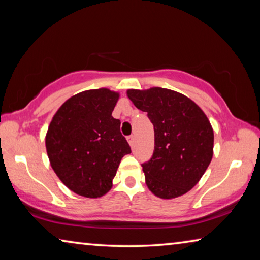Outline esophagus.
I'll use <instances>...</instances> for the list:
<instances>
[{
    "label": "esophagus",
    "instance_id": "1",
    "mask_svg": "<svg viewBox=\"0 0 260 260\" xmlns=\"http://www.w3.org/2000/svg\"><path fill=\"white\" fill-rule=\"evenodd\" d=\"M127 141H128L129 146L133 147V144H134V136L133 135H129L128 138H127Z\"/></svg>",
    "mask_w": 260,
    "mask_h": 260
}]
</instances>
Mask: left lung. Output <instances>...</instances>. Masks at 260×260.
<instances>
[{"label": "left lung", "mask_w": 260, "mask_h": 260, "mask_svg": "<svg viewBox=\"0 0 260 260\" xmlns=\"http://www.w3.org/2000/svg\"><path fill=\"white\" fill-rule=\"evenodd\" d=\"M127 96L148 113L155 131V150L142 164L149 190L164 200L188 192L213 156L214 136L208 117L187 96L166 88L128 89Z\"/></svg>", "instance_id": "obj_1"}]
</instances>
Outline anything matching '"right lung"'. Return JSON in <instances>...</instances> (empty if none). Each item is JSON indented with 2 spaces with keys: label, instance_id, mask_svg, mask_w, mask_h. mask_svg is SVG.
I'll return each instance as SVG.
<instances>
[{
  "label": "right lung",
  "instance_id": "obj_1",
  "mask_svg": "<svg viewBox=\"0 0 260 260\" xmlns=\"http://www.w3.org/2000/svg\"><path fill=\"white\" fill-rule=\"evenodd\" d=\"M119 94L107 88L81 91L57 110L48 127L50 165L70 190L98 199L112 187L121 158L131 147L112 111Z\"/></svg>",
  "mask_w": 260,
  "mask_h": 260
}]
</instances>
